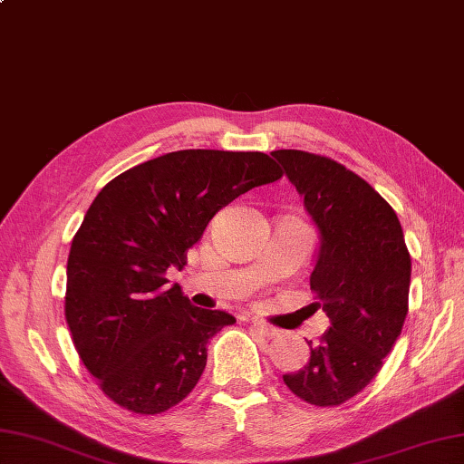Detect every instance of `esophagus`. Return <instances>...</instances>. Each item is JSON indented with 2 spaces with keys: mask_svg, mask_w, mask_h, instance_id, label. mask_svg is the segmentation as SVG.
Masks as SVG:
<instances>
[{
  "mask_svg": "<svg viewBox=\"0 0 464 464\" xmlns=\"http://www.w3.org/2000/svg\"><path fill=\"white\" fill-rule=\"evenodd\" d=\"M251 326H253L258 334H261L263 338H266V340H273V338H276V336H281V330H276V328H273V326L265 324L263 320H253Z\"/></svg>",
  "mask_w": 464,
  "mask_h": 464,
  "instance_id": "1",
  "label": "esophagus"
}]
</instances>
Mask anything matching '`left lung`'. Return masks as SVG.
<instances>
[{"label":"left lung","instance_id":"obj_1","mask_svg":"<svg viewBox=\"0 0 464 464\" xmlns=\"http://www.w3.org/2000/svg\"><path fill=\"white\" fill-rule=\"evenodd\" d=\"M271 156L318 227L310 288L316 308L330 318L318 346L308 342V363L283 380L310 405H342L375 378L400 338L411 256L395 211L358 174L303 150H275Z\"/></svg>","mask_w":464,"mask_h":464}]
</instances>
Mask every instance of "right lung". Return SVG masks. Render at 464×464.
Segmentation results:
<instances>
[{
    "instance_id": "right-lung-1",
    "label": "right lung",
    "mask_w": 464,
    "mask_h": 464,
    "mask_svg": "<svg viewBox=\"0 0 464 464\" xmlns=\"http://www.w3.org/2000/svg\"><path fill=\"white\" fill-rule=\"evenodd\" d=\"M278 178L263 152L179 150L126 169L94 198L71 243L64 318L114 403L156 415L196 387L208 342L235 318L193 306L166 273L186 266L221 208Z\"/></svg>"
}]
</instances>
